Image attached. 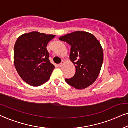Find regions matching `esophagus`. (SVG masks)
Listing matches in <instances>:
<instances>
[{"label":"esophagus","instance_id":"esophagus-1","mask_svg":"<svg viewBox=\"0 0 128 128\" xmlns=\"http://www.w3.org/2000/svg\"><path fill=\"white\" fill-rule=\"evenodd\" d=\"M64 63H65V62H64V61H62V62H61V63L59 64V66H60V67H62V66H64Z\"/></svg>","mask_w":128,"mask_h":128}]
</instances>
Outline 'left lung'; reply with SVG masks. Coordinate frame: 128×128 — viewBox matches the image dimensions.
<instances>
[{"label": "left lung", "mask_w": 128, "mask_h": 128, "mask_svg": "<svg viewBox=\"0 0 128 128\" xmlns=\"http://www.w3.org/2000/svg\"><path fill=\"white\" fill-rule=\"evenodd\" d=\"M59 39L71 45L70 58L76 68L74 76L66 79V82L76 89L89 87L96 81L103 62L99 41L92 34L84 31L66 34Z\"/></svg>", "instance_id": "left-lung-1"}]
</instances>
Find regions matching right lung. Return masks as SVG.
<instances>
[{
    "mask_svg": "<svg viewBox=\"0 0 128 128\" xmlns=\"http://www.w3.org/2000/svg\"><path fill=\"white\" fill-rule=\"evenodd\" d=\"M55 37L38 32L23 34L16 41L14 48V63L24 81L39 86L49 80L55 66L50 62L46 47Z\"/></svg>",
    "mask_w": 128,
    "mask_h": 128,
    "instance_id": "obj_1",
    "label": "right lung"
}]
</instances>
